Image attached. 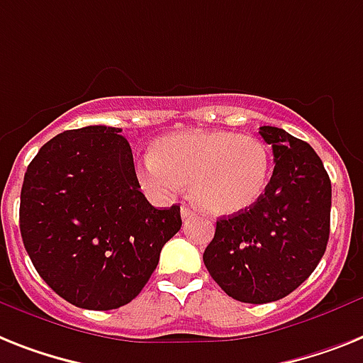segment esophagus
Segmentation results:
<instances>
[{"instance_id":"1","label":"esophagus","mask_w":363,"mask_h":363,"mask_svg":"<svg viewBox=\"0 0 363 363\" xmlns=\"http://www.w3.org/2000/svg\"><path fill=\"white\" fill-rule=\"evenodd\" d=\"M194 215V209L189 206H182V218H189Z\"/></svg>"}]
</instances>
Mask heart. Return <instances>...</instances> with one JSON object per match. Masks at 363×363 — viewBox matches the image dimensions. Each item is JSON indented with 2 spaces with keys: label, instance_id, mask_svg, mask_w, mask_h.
Returning <instances> with one entry per match:
<instances>
[{
  "label": "heart",
  "instance_id": "b5f03b06",
  "mask_svg": "<svg viewBox=\"0 0 363 363\" xmlns=\"http://www.w3.org/2000/svg\"><path fill=\"white\" fill-rule=\"evenodd\" d=\"M271 178V152L252 135L189 130L155 140L139 169L150 193L169 196L187 185L200 208L213 215L245 211L262 199Z\"/></svg>",
  "mask_w": 363,
  "mask_h": 363
}]
</instances>
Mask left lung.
I'll use <instances>...</instances> for the list:
<instances>
[{"instance_id": "1", "label": "left lung", "mask_w": 363, "mask_h": 363, "mask_svg": "<svg viewBox=\"0 0 363 363\" xmlns=\"http://www.w3.org/2000/svg\"><path fill=\"white\" fill-rule=\"evenodd\" d=\"M274 170L265 193L245 211L217 220L203 265L224 293L248 304L280 301L321 262L330 233L332 185L308 143L272 125Z\"/></svg>"}]
</instances>
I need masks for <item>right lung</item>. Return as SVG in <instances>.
I'll use <instances>...</instances> for the list:
<instances>
[{
    "label": "right lung",
    "mask_w": 363,
    "mask_h": 363,
    "mask_svg": "<svg viewBox=\"0 0 363 363\" xmlns=\"http://www.w3.org/2000/svg\"><path fill=\"white\" fill-rule=\"evenodd\" d=\"M121 128L86 125L38 150L23 176L20 232L42 280L85 310H115L143 291L161 248L182 228L179 206L140 193Z\"/></svg>",
    "instance_id": "obj_1"
}]
</instances>
